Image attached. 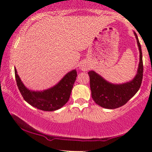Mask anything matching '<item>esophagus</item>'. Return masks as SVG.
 Wrapping results in <instances>:
<instances>
[{
    "mask_svg": "<svg viewBox=\"0 0 152 152\" xmlns=\"http://www.w3.org/2000/svg\"><path fill=\"white\" fill-rule=\"evenodd\" d=\"M80 69H81L83 71H86L89 69V66H88V65L86 62H83L81 63V65H80Z\"/></svg>",
    "mask_w": 152,
    "mask_h": 152,
    "instance_id": "34e87169",
    "label": "esophagus"
}]
</instances>
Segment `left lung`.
I'll list each match as a JSON object with an SVG mask.
<instances>
[{"label": "left lung", "instance_id": "left-lung-1", "mask_svg": "<svg viewBox=\"0 0 152 152\" xmlns=\"http://www.w3.org/2000/svg\"><path fill=\"white\" fill-rule=\"evenodd\" d=\"M139 50V64L137 75L129 82L114 84L106 81L94 71H88L91 96L96 104L105 109H114L126 104L137 94L143 78L142 52L137 34L134 32Z\"/></svg>", "mask_w": 152, "mask_h": 152}]
</instances>
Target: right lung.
I'll return each instance as SVG.
<instances>
[{
  "label": "right lung",
  "instance_id": "1",
  "mask_svg": "<svg viewBox=\"0 0 152 152\" xmlns=\"http://www.w3.org/2000/svg\"><path fill=\"white\" fill-rule=\"evenodd\" d=\"M15 76L18 89L26 102L42 111H53L61 109L68 102L77 73L76 70L70 71L56 85L41 91L28 89L18 76L15 68Z\"/></svg>",
  "mask_w": 152,
  "mask_h": 152
}]
</instances>
